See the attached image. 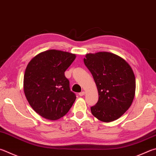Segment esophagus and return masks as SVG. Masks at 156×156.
Returning <instances> with one entry per match:
<instances>
[{"label": "esophagus", "instance_id": "1", "mask_svg": "<svg viewBox=\"0 0 156 156\" xmlns=\"http://www.w3.org/2000/svg\"><path fill=\"white\" fill-rule=\"evenodd\" d=\"M84 94H85V92L84 91H82L80 93H79V95L80 96H83Z\"/></svg>", "mask_w": 156, "mask_h": 156}]
</instances>
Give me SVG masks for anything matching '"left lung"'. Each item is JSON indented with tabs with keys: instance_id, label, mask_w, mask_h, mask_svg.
<instances>
[{
	"instance_id": "1",
	"label": "left lung",
	"mask_w": 156,
	"mask_h": 156,
	"mask_svg": "<svg viewBox=\"0 0 156 156\" xmlns=\"http://www.w3.org/2000/svg\"><path fill=\"white\" fill-rule=\"evenodd\" d=\"M84 63L98 90V102L90 107L92 115L103 122L117 119L134 98L136 79L131 67L123 58L108 52L87 54Z\"/></svg>"
}]
</instances>
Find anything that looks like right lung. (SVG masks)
I'll return each mask as SVG.
<instances>
[{
  "instance_id": "right-lung-1",
  "label": "right lung",
  "mask_w": 156,
  "mask_h": 156,
  "mask_svg": "<svg viewBox=\"0 0 156 156\" xmlns=\"http://www.w3.org/2000/svg\"><path fill=\"white\" fill-rule=\"evenodd\" d=\"M76 55L49 50L32 58L24 76V91L35 111L45 119L57 120L66 115L76 100L65 72Z\"/></svg>"
}]
</instances>
